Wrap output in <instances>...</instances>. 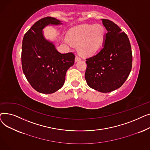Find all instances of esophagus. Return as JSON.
Instances as JSON below:
<instances>
[{
	"mask_svg": "<svg viewBox=\"0 0 150 150\" xmlns=\"http://www.w3.org/2000/svg\"><path fill=\"white\" fill-rule=\"evenodd\" d=\"M75 62H78V61H80L81 60V59L78 57H77V56H76V57H75Z\"/></svg>",
	"mask_w": 150,
	"mask_h": 150,
	"instance_id": "obj_1",
	"label": "esophagus"
}]
</instances>
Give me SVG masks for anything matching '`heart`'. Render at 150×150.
I'll use <instances>...</instances> for the list:
<instances>
[{"label":"heart","mask_w":150,"mask_h":150,"mask_svg":"<svg viewBox=\"0 0 150 150\" xmlns=\"http://www.w3.org/2000/svg\"><path fill=\"white\" fill-rule=\"evenodd\" d=\"M105 35V28L101 25H83L70 29L66 41L78 45V50L82 55L89 56L99 49Z\"/></svg>","instance_id":"1"}]
</instances>
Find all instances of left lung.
I'll list each match as a JSON object with an SVG mask.
<instances>
[{
  "instance_id": "8db88e82",
  "label": "left lung",
  "mask_w": 150,
  "mask_h": 150,
  "mask_svg": "<svg viewBox=\"0 0 150 150\" xmlns=\"http://www.w3.org/2000/svg\"><path fill=\"white\" fill-rule=\"evenodd\" d=\"M107 30L103 48L86 59L85 79L90 88L107 93L120 88L132 68V55L128 36L115 23L101 19Z\"/></svg>"
}]
</instances>
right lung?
Listing matches in <instances>:
<instances>
[{
	"instance_id": "1",
	"label": "right lung",
	"mask_w": 150,
	"mask_h": 150,
	"mask_svg": "<svg viewBox=\"0 0 150 150\" xmlns=\"http://www.w3.org/2000/svg\"><path fill=\"white\" fill-rule=\"evenodd\" d=\"M54 18L37 21L25 34L22 45V67L27 80L36 91L52 93L64 85L67 70L75 62L73 53L62 54L47 40L42 30L49 25H61Z\"/></svg>"
}]
</instances>
